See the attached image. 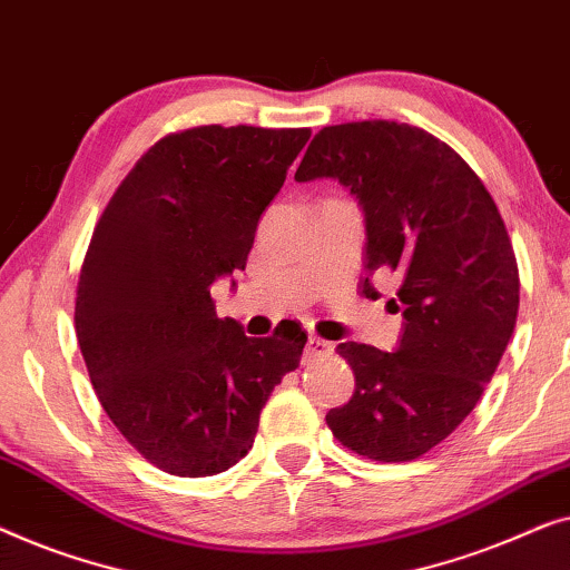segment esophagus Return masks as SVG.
<instances>
[{
  "instance_id": "1",
  "label": "esophagus",
  "mask_w": 570,
  "mask_h": 570,
  "mask_svg": "<svg viewBox=\"0 0 570 570\" xmlns=\"http://www.w3.org/2000/svg\"><path fill=\"white\" fill-rule=\"evenodd\" d=\"M331 351H333L331 343H325V341H320V338H309L307 341V348H304V364L331 356Z\"/></svg>"
}]
</instances>
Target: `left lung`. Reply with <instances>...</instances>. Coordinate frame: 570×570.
Returning a JSON list of instances; mask_svg holds the SVG:
<instances>
[{
  "label": "left lung",
  "instance_id": "8db88e82",
  "mask_svg": "<svg viewBox=\"0 0 570 570\" xmlns=\"http://www.w3.org/2000/svg\"><path fill=\"white\" fill-rule=\"evenodd\" d=\"M333 178L366 222V278H403L390 307L403 338L387 354L341 343L356 390L325 415L333 436L376 462H411L472 413L509 346L519 268L507 224L472 167L436 136L395 121L325 126L294 180Z\"/></svg>",
  "mask_w": 570,
  "mask_h": 570
}]
</instances>
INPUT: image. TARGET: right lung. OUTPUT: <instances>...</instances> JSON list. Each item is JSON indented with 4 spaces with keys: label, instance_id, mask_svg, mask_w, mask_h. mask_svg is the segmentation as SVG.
<instances>
[{
    "label": "right lung",
    "instance_id": "obj_1",
    "mask_svg": "<svg viewBox=\"0 0 570 570\" xmlns=\"http://www.w3.org/2000/svg\"><path fill=\"white\" fill-rule=\"evenodd\" d=\"M309 128L196 126L144 151L95 224L75 331L102 411L144 460L180 478L229 470L299 366L307 333L247 338L212 284L245 271L261 214Z\"/></svg>",
    "mask_w": 570,
    "mask_h": 570
}]
</instances>
